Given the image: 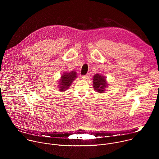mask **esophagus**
<instances>
[{
  "label": "esophagus",
  "instance_id": "34e87169",
  "mask_svg": "<svg viewBox=\"0 0 159 159\" xmlns=\"http://www.w3.org/2000/svg\"><path fill=\"white\" fill-rule=\"evenodd\" d=\"M89 77H90L89 74H87V75H82V78L83 79H89Z\"/></svg>",
  "mask_w": 159,
  "mask_h": 159
}]
</instances>
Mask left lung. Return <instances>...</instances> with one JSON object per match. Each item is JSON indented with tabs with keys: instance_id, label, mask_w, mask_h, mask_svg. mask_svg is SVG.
Wrapping results in <instances>:
<instances>
[{
	"instance_id": "1",
	"label": "left lung",
	"mask_w": 159,
	"mask_h": 159,
	"mask_svg": "<svg viewBox=\"0 0 159 159\" xmlns=\"http://www.w3.org/2000/svg\"><path fill=\"white\" fill-rule=\"evenodd\" d=\"M93 84L94 90H96L98 93H104L106 87H107L105 77L98 74L94 76Z\"/></svg>"
}]
</instances>
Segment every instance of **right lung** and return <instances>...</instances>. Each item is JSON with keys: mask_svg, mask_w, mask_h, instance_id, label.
Wrapping results in <instances>:
<instances>
[{"mask_svg": "<svg viewBox=\"0 0 159 159\" xmlns=\"http://www.w3.org/2000/svg\"><path fill=\"white\" fill-rule=\"evenodd\" d=\"M77 74L75 72L72 71L70 73H63L60 81V83L59 85V90L60 91H65V90L69 89L72 82L75 80Z\"/></svg>", "mask_w": 159, "mask_h": 159, "instance_id": "1", "label": "right lung"}]
</instances>
